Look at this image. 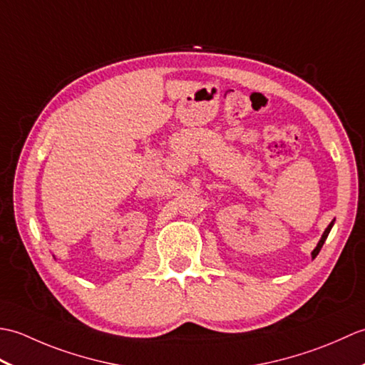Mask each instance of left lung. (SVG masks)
<instances>
[{
  "instance_id": "obj_1",
  "label": "left lung",
  "mask_w": 365,
  "mask_h": 365,
  "mask_svg": "<svg viewBox=\"0 0 365 365\" xmlns=\"http://www.w3.org/2000/svg\"><path fill=\"white\" fill-rule=\"evenodd\" d=\"M334 221L336 220H332L331 222H329V226L324 229V232H323V235H322V238H320V242L317 243V246H315V250L312 251V259H315L317 255H319V252H320V250H322V246L324 245V242H327V238H328V235H329V232H331V229H332V226H334Z\"/></svg>"
}]
</instances>
